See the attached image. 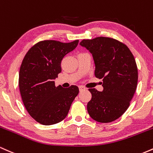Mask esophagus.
<instances>
[{
  "mask_svg": "<svg viewBox=\"0 0 153 153\" xmlns=\"http://www.w3.org/2000/svg\"><path fill=\"white\" fill-rule=\"evenodd\" d=\"M79 91H83L85 90V87H83V86H79Z\"/></svg>",
  "mask_w": 153,
  "mask_h": 153,
  "instance_id": "1",
  "label": "esophagus"
}]
</instances>
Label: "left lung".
Listing matches in <instances>:
<instances>
[{"label":"left lung","instance_id":"left-lung-1","mask_svg":"<svg viewBox=\"0 0 153 153\" xmlns=\"http://www.w3.org/2000/svg\"><path fill=\"white\" fill-rule=\"evenodd\" d=\"M79 45L92 55L95 76L103 82L102 92L89 89L92 99L87 103L88 114L97 122H112L127 110L136 91L134 58L126 45L110 37L83 39Z\"/></svg>","mask_w":153,"mask_h":153}]
</instances>
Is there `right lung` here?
<instances>
[{"label": "right lung", "mask_w": 153, "mask_h": 153, "mask_svg": "<svg viewBox=\"0 0 153 153\" xmlns=\"http://www.w3.org/2000/svg\"><path fill=\"white\" fill-rule=\"evenodd\" d=\"M79 40L63 43L56 40L37 42L29 50L22 61L19 86L27 112L43 125L61 122L67 116L79 88L72 85L56 87L61 63L66 54L76 48Z\"/></svg>", "instance_id": "obj_1"}]
</instances>
